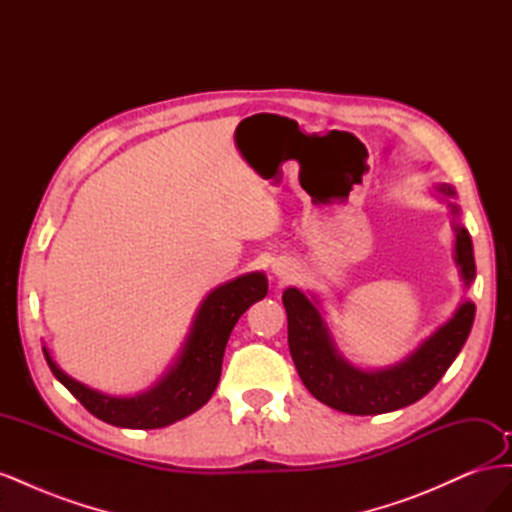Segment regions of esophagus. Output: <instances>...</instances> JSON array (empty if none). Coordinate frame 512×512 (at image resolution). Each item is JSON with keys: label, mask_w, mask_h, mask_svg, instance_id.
<instances>
[{"label": "esophagus", "mask_w": 512, "mask_h": 512, "mask_svg": "<svg viewBox=\"0 0 512 512\" xmlns=\"http://www.w3.org/2000/svg\"><path fill=\"white\" fill-rule=\"evenodd\" d=\"M290 265H286V262H275V265H273V273L275 275H280L282 277V280H286V277H290Z\"/></svg>", "instance_id": "1"}]
</instances>
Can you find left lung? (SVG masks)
<instances>
[{
  "instance_id": "left-lung-1",
  "label": "left lung",
  "mask_w": 512,
  "mask_h": 512,
  "mask_svg": "<svg viewBox=\"0 0 512 512\" xmlns=\"http://www.w3.org/2000/svg\"><path fill=\"white\" fill-rule=\"evenodd\" d=\"M440 192L455 196L451 188H440ZM451 209L459 213L455 205ZM455 254L463 282L470 286L476 275L472 239L459 224L455 226ZM282 301L288 314V348L305 389L329 408L361 416L393 412L425 397L466 344L476 314L474 303L466 301L406 361L389 369L361 371L337 354L327 324L301 290L288 288Z\"/></svg>"
}]
</instances>
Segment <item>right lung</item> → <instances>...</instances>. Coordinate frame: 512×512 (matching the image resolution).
<instances>
[{"instance_id":"1","label":"right lung","mask_w":512,"mask_h":512,"mask_svg":"<svg viewBox=\"0 0 512 512\" xmlns=\"http://www.w3.org/2000/svg\"><path fill=\"white\" fill-rule=\"evenodd\" d=\"M267 277L262 273L241 275L215 288L196 312L192 331L168 374L151 391L136 397H108L87 389L61 371L49 352L44 359L53 376L98 416L100 421L128 429H158L203 408L220 382L222 359L230 331L245 309L267 297Z\"/></svg>"}]
</instances>
